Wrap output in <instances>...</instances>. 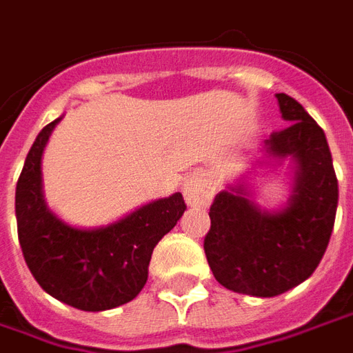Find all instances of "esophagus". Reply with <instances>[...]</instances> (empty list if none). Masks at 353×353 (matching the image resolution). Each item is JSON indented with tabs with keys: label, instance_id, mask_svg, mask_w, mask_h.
<instances>
[{
	"label": "esophagus",
	"instance_id": "obj_1",
	"mask_svg": "<svg viewBox=\"0 0 353 353\" xmlns=\"http://www.w3.org/2000/svg\"><path fill=\"white\" fill-rule=\"evenodd\" d=\"M183 194L189 206L206 208L212 202L214 189H212V183L208 181V177H204L202 174H194L185 181Z\"/></svg>",
	"mask_w": 353,
	"mask_h": 353
}]
</instances>
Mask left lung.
<instances>
[{
  "instance_id": "1",
  "label": "left lung",
  "mask_w": 353,
  "mask_h": 353,
  "mask_svg": "<svg viewBox=\"0 0 353 353\" xmlns=\"http://www.w3.org/2000/svg\"><path fill=\"white\" fill-rule=\"evenodd\" d=\"M288 126L266 139V153L296 162L293 196L268 214L244 187L215 196L204 252L215 280L234 293L276 296L303 283L318 268L333 232L339 181L325 134L288 94H276Z\"/></svg>"
}]
</instances>
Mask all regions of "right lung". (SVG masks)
<instances>
[{"label": "right lung", "instance_id": "right-lung-1", "mask_svg": "<svg viewBox=\"0 0 353 353\" xmlns=\"http://www.w3.org/2000/svg\"><path fill=\"white\" fill-rule=\"evenodd\" d=\"M57 121L47 124L24 162L14 210L22 255L49 295L85 312L130 303L143 289L154 245L187 210L181 192L154 200L101 229H73L45 206L41 154Z\"/></svg>", "mask_w": 353, "mask_h": 353}]
</instances>
